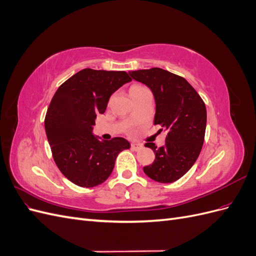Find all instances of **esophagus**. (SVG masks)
I'll list each match as a JSON object with an SVG mask.
<instances>
[{"label":"esophagus","instance_id":"esophagus-1","mask_svg":"<svg viewBox=\"0 0 256 256\" xmlns=\"http://www.w3.org/2000/svg\"><path fill=\"white\" fill-rule=\"evenodd\" d=\"M131 148L134 150H141L143 148V145L140 143H131Z\"/></svg>","mask_w":256,"mask_h":256}]
</instances>
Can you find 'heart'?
<instances>
[{
  "mask_svg": "<svg viewBox=\"0 0 256 256\" xmlns=\"http://www.w3.org/2000/svg\"><path fill=\"white\" fill-rule=\"evenodd\" d=\"M142 88V86H138V85H134V86L130 88V92H134V90H140Z\"/></svg>",
  "mask_w": 256,
  "mask_h": 256,
  "instance_id": "obj_1",
  "label": "heart"
}]
</instances>
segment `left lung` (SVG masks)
I'll use <instances>...</instances> for the list:
<instances>
[{
    "label": "left lung",
    "mask_w": 256,
    "mask_h": 256,
    "mask_svg": "<svg viewBox=\"0 0 256 256\" xmlns=\"http://www.w3.org/2000/svg\"><path fill=\"white\" fill-rule=\"evenodd\" d=\"M129 74L150 88L156 102L154 124L168 132L166 144L159 148L154 143L145 144L156 158L143 171L158 182H174L192 168L202 150L207 120L205 104L187 80L164 69H141Z\"/></svg>",
    "instance_id": "1"
}]
</instances>
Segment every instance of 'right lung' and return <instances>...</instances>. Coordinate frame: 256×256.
Returning <instances> with one entry per match:
<instances>
[{
  "label": "right lung",
  "mask_w": 256,
  "mask_h": 256,
  "mask_svg": "<svg viewBox=\"0 0 256 256\" xmlns=\"http://www.w3.org/2000/svg\"><path fill=\"white\" fill-rule=\"evenodd\" d=\"M130 81L125 72L85 68L54 94L44 118L46 134L60 171L74 184L92 188L106 182L118 154L130 147L124 138L104 141L92 134L111 95Z\"/></svg>",
  "instance_id": "add662e5"
}]
</instances>
